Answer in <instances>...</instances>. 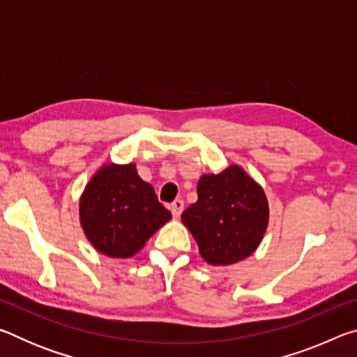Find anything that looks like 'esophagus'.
<instances>
[{"label":"esophagus","instance_id":"1","mask_svg":"<svg viewBox=\"0 0 357 357\" xmlns=\"http://www.w3.org/2000/svg\"><path fill=\"white\" fill-rule=\"evenodd\" d=\"M170 211H172V214L174 217H179L181 213H183V211H184V202L183 200H174L170 204Z\"/></svg>","mask_w":357,"mask_h":357}]
</instances>
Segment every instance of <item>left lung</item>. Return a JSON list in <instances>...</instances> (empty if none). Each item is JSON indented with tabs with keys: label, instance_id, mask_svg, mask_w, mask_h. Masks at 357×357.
<instances>
[{
	"label": "left lung",
	"instance_id": "1",
	"mask_svg": "<svg viewBox=\"0 0 357 357\" xmlns=\"http://www.w3.org/2000/svg\"><path fill=\"white\" fill-rule=\"evenodd\" d=\"M197 193V203L181 219L195 238L204 261L227 266L252 255L269 222L261 185L241 167L229 165L219 174H203Z\"/></svg>",
	"mask_w": 357,
	"mask_h": 357
}]
</instances>
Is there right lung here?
I'll return each instance as SVG.
<instances>
[{
    "label": "right lung",
    "mask_w": 357,
    "mask_h": 357,
    "mask_svg": "<svg viewBox=\"0 0 357 357\" xmlns=\"http://www.w3.org/2000/svg\"><path fill=\"white\" fill-rule=\"evenodd\" d=\"M170 211L157 200L153 185L138 176L135 164H108L94 174L80 198V223L96 250L112 258L134 257Z\"/></svg>",
    "instance_id": "right-lung-1"
}]
</instances>
